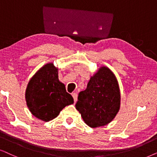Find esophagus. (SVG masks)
<instances>
[{"instance_id": "1", "label": "esophagus", "mask_w": 157, "mask_h": 157, "mask_svg": "<svg viewBox=\"0 0 157 157\" xmlns=\"http://www.w3.org/2000/svg\"><path fill=\"white\" fill-rule=\"evenodd\" d=\"M72 95L73 98H74V101L76 102L77 100V94L76 93H73Z\"/></svg>"}]
</instances>
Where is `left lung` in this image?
<instances>
[{
  "label": "left lung",
  "mask_w": 157,
  "mask_h": 157,
  "mask_svg": "<svg viewBox=\"0 0 157 157\" xmlns=\"http://www.w3.org/2000/svg\"><path fill=\"white\" fill-rule=\"evenodd\" d=\"M75 104L76 109L91 128L109 124L120 108L121 95L118 81L108 67H101L81 91Z\"/></svg>",
  "instance_id": "8db88e82"
}]
</instances>
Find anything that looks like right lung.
<instances>
[{
    "instance_id": "1",
    "label": "right lung",
    "mask_w": 157,
    "mask_h": 157,
    "mask_svg": "<svg viewBox=\"0 0 157 157\" xmlns=\"http://www.w3.org/2000/svg\"><path fill=\"white\" fill-rule=\"evenodd\" d=\"M26 100L31 113L44 121L55 118L65 106L74 103L64 85L59 81L57 69L52 63L41 67L29 81Z\"/></svg>"
}]
</instances>
